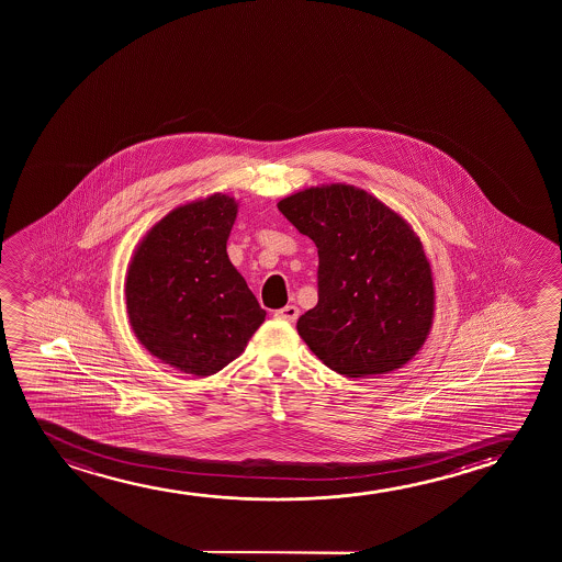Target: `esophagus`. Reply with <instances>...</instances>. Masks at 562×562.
<instances>
[{
  "label": "esophagus",
  "instance_id": "1",
  "mask_svg": "<svg viewBox=\"0 0 562 562\" xmlns=\"http://www.w3.org/2000/svg\"><path fill=\"white\" fill-rule=\"evenodd\" d=\"M274 316L280 318V321H285V323H295L297 316H300V308L295 307V305H285L284 308H278Z\"/></svg>",
  "mask_w": 562,
  "mask_h": 562
}]
</instances>
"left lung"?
<instances>
[{"label":"left lung","mask_w":562,"mask_h":562,"mask_svg":"<svg viewBox=\"0 0 562 562\" xmlns=\"http://www.w3.org/2000/svg\"><path fill=\"white\" fill-rule=\"evenodd\" d=\"M278 209L318 249V303L297 321L308 349L347 378L407 364L436 305L430 261L411 224L349 184L305 188Z\"/></svg>","instance_id":"left-lung-1"}]
</instances>
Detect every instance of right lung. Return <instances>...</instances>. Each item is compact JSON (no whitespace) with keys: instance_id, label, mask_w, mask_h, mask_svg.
<instances>
[{"instance_id":"obj_1","label":"right lung","mask_w":562,"mask_h":562,"mask_svg":"<svg viewBox=\"0 0 562 562\" xmlns=\"http://www.w3.org/2000/svg\"><path fill=\"white\" fill-rule=\"evenodd\" d=\"M236 215L226 193L178 205L147 231L126 270L132 330L186 374L211 376L238 359L267 316L226 254Z\"/></svg>"}]
</instances>
